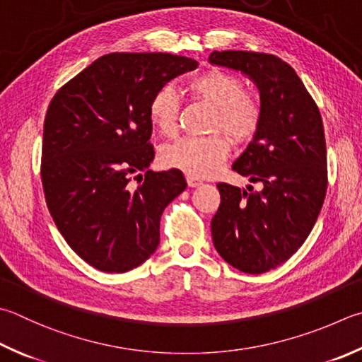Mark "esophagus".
Listing matches in <instances>:
<instances>
[{"label":"esophagus","instance_id":"esophagus-1","mask_svg":"<svg viewBox=\"0 0 362 362\" xmlns=\"http://www.w3.org/2000/svg\"><path fill=\"white\" fill-rule=\"evenodd\" d=\"M186 180H187L189 187H199V186H202V181L197 180V178H192V176H186Z\"/></svg>","mask_w":362,"mask_h":362}]
</instances>
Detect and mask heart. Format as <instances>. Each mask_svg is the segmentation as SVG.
<instances>
[{"mask_svg":"<svg viewBox=\"0 0 362 362\" xmlns=\"http://www.w3.org/2000/svg\"><path fill=\"white\" fill-rule=\"evenodd\" d=\"M190 96L213 107L211 131L221 129L236 143L254 139L262 124L263 107L257 94L244 91V81L235 74L213 69L189 81ZM178 96L172 86H163L149 100L148 115L162 135L178 129ZM228 154V141L222 134L208 137H186L162 149V163L192 178L214 175Z\"/></svg>","mask_w":362,"mask_h":362,"instance_id":"b5f03b06","label":"heart"}]
</instances>
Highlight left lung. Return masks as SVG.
<instances>
[{
  "label": "left lung",
  "instance_id": "8db88e82",
  "mask_svg": "<svg viewBox=\"0 0 362 362\" xmlns=\"http://www.w3.org/2000/svg\"><path fill=\"white\" fill-rule=\"evenodd\" d=\"M209 63L243 72L260 91V129L233 163L260 190L217 184L221 204L211 233L225 262L262 274L301 247L323 206L328 168L322 115L295 69L274 54L213 52Z\"/></svg>",
  "mask_w": 362,
  "mask_h": 362
}]
</instances>
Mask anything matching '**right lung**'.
<instances>
[{
  "label": "right lung",
  "instance_id": "right-lung-1",
  "mask_svg": "<svg viewBox=\"0 0 362 362\" xmlns=\"http://www.w3.org/2000/svg\"><path fill=\"white\" fill-rule=\"evenodd\" d=\"M197 66L170 53H110L53 96L40 163L45 202L66 243L93 268L131 271L158 249L163 209L187 184L176 168L148 170V107L170 80Z\"/></svg>",
  "mask_w": 362,
  "mask_h": 362
}]
</instances>
